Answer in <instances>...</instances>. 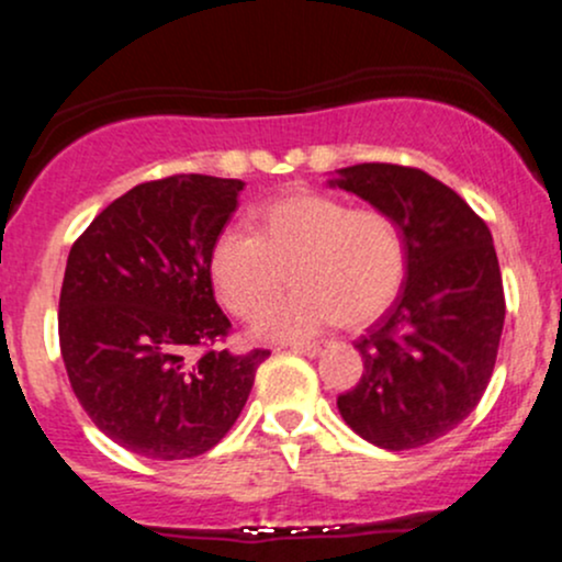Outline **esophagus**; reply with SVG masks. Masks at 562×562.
I'll return each instance as SVG.
<instances>
[{
    "label": "esophagus",
    "mask_w": 562,
    "mask_h": 562,
    "mask_svg": "<svg viewBox=\"0 0 562 562\" xmlns=\"http://www.w3.org/2000/svg\"><path fill=\"white\" fill-rule=\"evenodd\" d=\"M290 348H293L295 353H303V357H317V353L322 351L319 344H293Z\"/></svg>",
    "instance_id": "esophagus-1"
}]
</instances>
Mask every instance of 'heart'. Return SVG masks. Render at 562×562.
Instances as JSON below:
<instances>
[{
    "instance_id": "b5f03b06",
    "label": "heart",
    "mask_w": 562,
    "mask_h": 562,
    "mask_svg": "<svg viewBox=\"0 0 562 562\" xmlns=\"http://www.w3.org/2000/svg\"><path fill=\"white\" fill-rule=\"evenodd\" d=\"M402 224L375 205L301 192L261 211L259 227H227L211 248V280L232 314L256 319L285 288L295 290L256 322L274 340H306L344 317L375 319L396 301L406 280Z\"/></svg>"
}]
</instances>
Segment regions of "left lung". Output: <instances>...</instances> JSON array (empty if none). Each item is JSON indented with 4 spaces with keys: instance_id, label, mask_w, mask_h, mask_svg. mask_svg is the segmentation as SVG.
<instances>
[{
    "instance_id": "obj_1",
    "label": "left lung",
    "mask_w": 562,
    "mask_h": 562,
    "mask_svg": "<svg viewBox=\"0 0 562 562\" xmlns=\"http://www.w3.org/2000/svg\"><path fill=\"white\" fill-rule=\"evenodd\" d=\"M333 187L402 224L409 250L396 301L357 340L364 372L340 393L348 428L380 449H417L454 430L492 380L505 290L486 222L420 169L357 164Z\"/></svg>"
}]
</instances>
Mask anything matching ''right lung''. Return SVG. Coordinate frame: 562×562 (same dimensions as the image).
Returning <instances> with one entry per match:
<instances>
[{
    "label": "right lung",
    "instance_id": "right-lung-1",
    "mask_svg": "<svg viewBox=\"0 0 562 562\" xmlns=\"http://www.w3.org/2000/svg\"><path fill=\"white\" fill-rule=\"evenodd\" d=\"M240 179L142 182L113 200L68 254L60 353L76 398L119 447L150 460L214 449L240 417L267 348L232 353L211 248Z\"/></svg>",
    "mask_w": 562,
    "mask_h": 562
}]
</instances>
